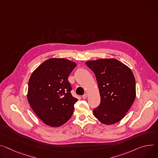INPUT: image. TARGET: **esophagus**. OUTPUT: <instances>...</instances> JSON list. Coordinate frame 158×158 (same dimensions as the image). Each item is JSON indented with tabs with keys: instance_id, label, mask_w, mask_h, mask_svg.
<instances>
[{
	"instance_id": "34e87169",
	"label": "esophagus",
	"mask_w": 158,
	"mask_h": 158,
	"mask_svg": "<svg viewBox=\"0 0 158 158\" xmlns=\"http://www.w3.org/2000/svg\"><path fill=\"white\" fill-rule=\"evenodd\" d=\"M87 97H88V94H87V93L84 94V95H82V98L83 99H85V98H87Z\"/></svg>"
}]
</instances>
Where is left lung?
<instances>
[{
  "instance_id": "1",
  "label": "left lung",
  "mask_w": 158,
  "mask_h": 158,
  "mask_svg": "<svg viewBox=\"0 0 158 158\" xmlns=\"http://www.w3.org/2000/svg\"><path fill=\"white\" fill-rule=\"evenodd\" d=\"M86 65L94 73L101 102L93 110L94 117L106 125L122 120L135 98V80L132 70L114 59L88 61Z\"/></svg>"
}]
</instances>
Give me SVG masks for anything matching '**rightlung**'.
I'll return each mask as SVG.
<instances>
[{
  "label": "right lung",
  "instance_id": "1",
  "mask_svg": "<svg viewBox=\"0 0 158 158\" xmlns=\"http://www.w3.org/2000/svg\"><path fill=\"white\" fill-rule=\"evenodd\" d=\"M76 64L64 59H50L31 74L27 99L36 115L47 125L60 127L74 112L77 99L70 91L68 77Z\"/></svg>",
  "mask_w": 158,
  "mask_h": 158
}]
</instances>
